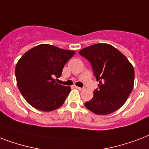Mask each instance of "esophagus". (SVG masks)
I'll list each match as a JSON object with an SVG mask.
<instances>
[{
	"mask_svg": "<svg viewBox=\"0 0 149 149\" xmlns=\"http://www.w3.org/2000/svg\"><path fill=\"white\" fill-rule=\"evenodd\" d=\"M76 88L78 89L79 91H83V90H84V88H82V87H79V86H76Z\"/></svg>",
	"mask_w": 149,
	"mask_h": 149,
	"instance_id": "obj_1",
	"label": "esophagus"
}]
</instances>
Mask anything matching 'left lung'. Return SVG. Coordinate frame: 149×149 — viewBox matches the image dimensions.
I'll list each match as a JSON object with an SVG mask.
<instances>
[{
  "label": "left lung",
  "mask_w": 149,
  "mask_h": 149,
  "mask_svg": "<svg viewBox=\"0 0 149 149\" xmlns=\"http://www.w3.org/2000/svg\"><path fill=\"white\" fill-rule=\"evenodd\" d=\"M91 63L99 88L85 106L93 113L106 115L124 105L134 87V71L132 63L112 45L100 43L79 52Z\"/></svg>",
  "instance_id": "1"
}]
</instances>
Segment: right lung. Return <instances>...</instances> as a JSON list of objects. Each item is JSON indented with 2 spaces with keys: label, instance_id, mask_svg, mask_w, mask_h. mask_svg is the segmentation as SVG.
<instances>
[{
  "label": "right lung",
  "instance_id": "obj_1",
  "mask_svg": "<svg viewBox=\"0 0 149 149\" xmlns=\"http://www.w3.org/2000/svg\"><path fill=\"white\" fill-rule=\"evenodd\" d=\"M74 54L72 50L41 44L22 56L15 77L20 92L31 106L52 111L64 104L71 88L57 84L53 77H60L64 65Z\"/></svg>",
  "mask_w": 149,
  "mask_h": 149
}]
</instances>
